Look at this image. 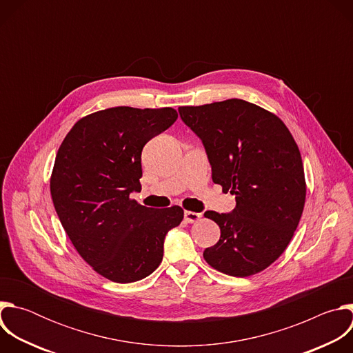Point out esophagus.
I'll return each mask as SVG.
<instances>
[{
  "instance_id": "obj_1",
  "label": "esophagus",
  "mask_w": 353,
  "mask_h": 353,
  "mask_svg": "<svg viewBox=\"0 0 353 353\" xmlns=\"http://www.w3.org/2000/svg\"><path fill=\"white\" fill-rule=\"evenodd\" d=\"M199 219H201V214H198V212H191V211H185L184 212V221L187 223H194V222H196Z\"/></svg>"
}]
</instances>
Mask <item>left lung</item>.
<instances>
[{
  "label": "left lung",
  "mask_w": 353,
  "mask_h": 353,
  "mask_svg": "<svg viewBox=\"0 0 353 353\" xmlns=\"http://www.w3.org/2000/svg\"><path fill=\"white\" fill-rule=\"evenodd\" d=\"M179 114L203 142L212 181L236 195L232 212L204 214L221 228L205 261L237 278L265 270L288 247L305 208V170L292 134L279 117L241 99L183 106Z\"/></svg>",
  "instance_id": "8db88e82"
}]
</instances>
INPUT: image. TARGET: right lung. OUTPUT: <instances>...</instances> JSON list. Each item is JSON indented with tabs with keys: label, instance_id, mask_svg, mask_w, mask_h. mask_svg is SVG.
Wrapping results in <instances>:
<instances>
[{
	"label": "right lung",
	"instance_id": "obj_1",
	"mask_svg": "<svg viewBox=\"0 0 353 353\" xmlns=\"http://www.w3.org/2000/svg\"><path fill=\"white\" fill-rule=\"evenodd\" d=\"M176 120L172 108L96 112L75 123L57 152L50 191L60 222L79 256L113 282L152 274L168 232L183 221L180 207L146 208L130 198L141 191L145 143Z\"/></svg>",
	"mask_w": 353,
	"mask_h": 353
}]
</instances>
